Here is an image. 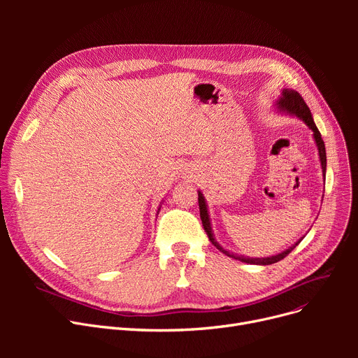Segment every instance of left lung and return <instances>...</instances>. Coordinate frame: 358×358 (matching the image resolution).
Masks as SVG:
<instances>
[{"instance_id":"1","label":"left lung","mask_w":358,"mask_h":358,"mask_svg":"<svg viewBox=\"0 0 358 358\" xmlns=\"http://www.w3.org/2000/svg\"><path fill=\"white\" fill-rule=\"evenodd\" d=\"M277 107L280 110H285L287 113H290V115H294L297 116L299 119H302L313 131V138H315V142H316V146H317V150H319V158H321V165H322V173H324V177H325V171H327V152H325V143L322 141V136L321 134H319V130L312 119V115H310V110L308 107V104L305 103L303 97L300 96V94L294 90H283V94H281V99L278 100L277 103ZM199 209H200V219H201V223H203V228L206 231V234H208L210 242L213 243V245L222 251L223 254H227L228 257H232L235 259H239L242 262H247V264H257V266H270V264H274V262H278L280 259H283L285 257H287L294 248L296 245H299L300 241H297L293 247H290L289 250L283 251L278 255H274V257H267V258H247V257H242V255H236V254H231L229 251L223 250L219 243L216 242L215 236H213V232H212V227H210V219H209V213H208V208H206V201H204V197L203 194L199 192Z\"/></svg>"}]
</instances>
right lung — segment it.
Returning a JSON list of instances; mask_svg holds the SVG:
<instances>
[{
	"label": "right lung",
	"instance_id": "add662e5",
	"mask_svg": "<svg viewBox=\"0 0 358 358\" xmlns=\"http://www.w3.org/2000/svg\"><path fill=\"white\" fill-rule=\"evenodd\" d=\"M158 210H159V209H158Z\"/></svg>",
	"mask_w": 358,
	"mask_h": 358
}]
</instances>
